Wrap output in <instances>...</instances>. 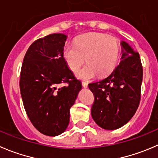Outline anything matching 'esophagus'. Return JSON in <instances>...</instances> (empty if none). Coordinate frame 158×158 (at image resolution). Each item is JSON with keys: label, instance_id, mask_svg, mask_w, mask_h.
Listing matches in <instances>:
<instances>
[{"label": "esophagus", "instance_id": "34e87169", "mask_svg": "<svg viewBox=\"0 0 158 158\" xmlns=\"http://www.w3.org/2000/svg\"><path fill=\"white\" fill-rule=\"evenodd\" d=\"M82 86L84 87V88H86V87L88 86V82H82Z\"/></svg>", "mask_w": 158, "mask_h": 158}]
</instances>
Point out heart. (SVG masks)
Masks as SVG:
<instances>
[{"mask_svg": "<svg viewBox=\"0 0 158 158\" xmlns=\"http://www.w3.org/2000/svg\"><path fill=\"white\" fill-rule=\"evenodd\" d=\"M120 44L116 38L102 34H89L68 44L64 48V58L72 71H76L84 62L86 65L76 72L80 79H89L97 74L104 77L113 71L120 57Z\"/></svg>", "mask_w": 158, "mask_h": 158, "instance_id": "obj_1", "label": "heart"}]
</instances>
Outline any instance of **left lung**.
Returning a JSON list of instances; mask_svg holds the SVG:
<instances>
[{
  "mask_svg": "<svg viewBox=\"0 0 158 158\" xmlns=\"http://www.w3.org/2000/svg\"><path fill=\"white\" fill-rule=\"evenodd\" d=\"M121 45L120 64L106 79L89 84L94 96L92 117L105 130H116L126 124L140 101L143 67L140 55L127 42Z\"/></svg>",
  "mask_w": 158,
  "mask_h": 158,
  "instance_id": "1",
  "label": "left lung"
}]
</instances>
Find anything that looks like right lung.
Segmentation results:
<instances>
[{
  "label": "right lung",
  "mask_w": 158,
  "mask_h": 158,
  "mask_svg": "<svg viewBox=\"0 0 158 158\" xmlns=\"http://www.w3.org/2000/svg\"><path fill=\"white\" fill-rule=\"evenodd\" d=\"M66 38L52 34L37 39L21 65L19 85L24 110L33 126L51 137L65 131L69 110L82 89L63 57Z\"/></svg>",
  "instance_id": "obj_1"
}]
</instances>
